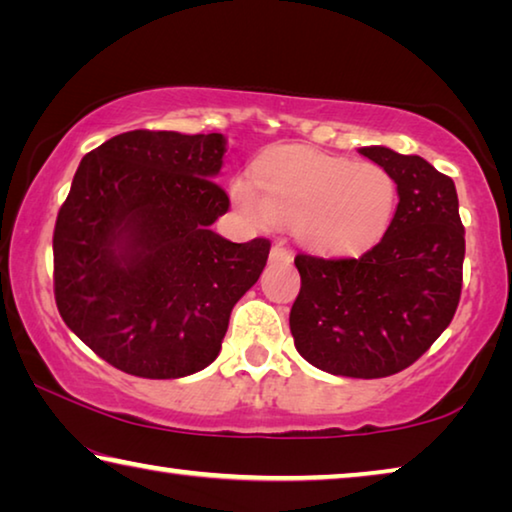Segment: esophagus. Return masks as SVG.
Segmentation results:
<instances>
[{"label": "esophagus", "instance_id": "34e87169", "mask_svg": "<svg viewBox=\"0 0 512 512\" xmlns=\"http://www.w3.org/2000/svg\"><path fill=\"white\" fill-rule=\"evenodd\" d=\"M271 262L273 264H291L293 262V255L289 248H284L282 244H275L271 248Z\"/></svg>", "mask_w": 512, "mask_h": 512}]
</instances>
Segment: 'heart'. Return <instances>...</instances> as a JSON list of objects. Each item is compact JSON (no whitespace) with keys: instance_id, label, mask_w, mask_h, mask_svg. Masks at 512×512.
I'll return each instance as SVG.
<instances>
[{"instance_id":"heart-1","label":"heart","mask_w":512,"mask_h":512,"mask_svg":"<svg viewBox=\"0 0 512 512\" xmlns=\"http://www.w3.org/2000/svg\"><path fill=\"white\" fill-rule=\"evenodd\" d=\"M253 180L232 183L250 221L293 225L302 246L357 255L379 244L395 219L400 189L377 162H352L307 146H277L257 160Z\"/></svg>"}]
</instances>
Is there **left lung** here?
Returning <instances> with one entry per match:
<instances>
[{
  "mask_svg": "<svg viewBox=\"0 0 512 512\" xmlns=\"http://www.w3.org/2000/svg\"><path fill=\"white\" fill-rule=\"evenodd\" d=\"M400 189L391 228L361 257L296 255L300 293L289 325L311 366L377 379L418 361L456 314L465 228L454 180L420 155L363 146Z\"/></svg>",
  "mask_w": 512,
  "mask_h": 512,
  "instance_id": "1",
  "label": "left lung"
}]
</instances>
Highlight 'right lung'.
<instances>
[{
	"instance_id": "add662e5",
	"label": "right lung",
	"mask_w": 512,
	"mask_h": 512,
	"mask_svg": "<svg viewBox=\"0 0 512 512\" xmlns=\"http://www.w3.org/2000/svg\"><path fill=\"white\" fill-rule=\"evenodd\" d=\"M221 133L128 131L81 160L54 228L65 325L128 375L178 379L219 357L230 311L271 241L210 230L230 198L214 183Z\"/></svg>"
}]
</instances>
